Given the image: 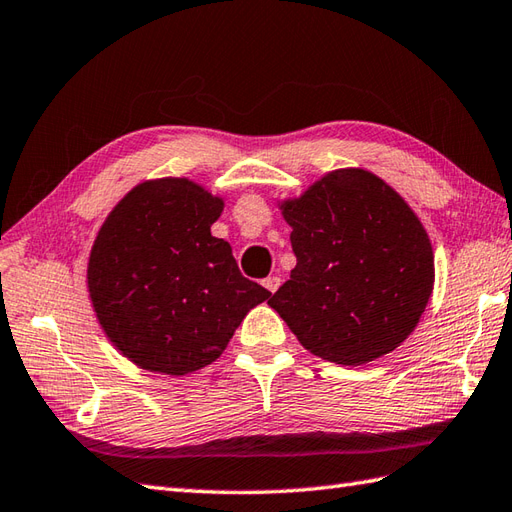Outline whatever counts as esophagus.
Instances as JSON below:
<instances>
[{
  "instance_id": "34e87169",
  "label": "esophagus",
  "mask_w": 512,
  "mask_h": 512,
  "mask_svg": "<svg viewBox=\"0 0 512 512\" xmlns=\"http://www.w3.org/2000/svg\"><path fill=\"white\" fill-rule=\"evenodd\" d=\"M279 285H281V279H279L277 275H270V277L264 279V288H266L268 292H272V294H275V292L279 290Z\"/></svg>"
}]
</instances>
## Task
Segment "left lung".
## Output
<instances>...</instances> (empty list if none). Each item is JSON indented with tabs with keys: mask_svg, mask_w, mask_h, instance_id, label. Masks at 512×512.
Wrapping results in <instances>:
<instances>
[{
	"mask_svg": "<svg viewBox=\"0 0 512 512\" xmlns=\"http://www.w3.org/2000/svg\"><path fill=\"white\" fill-rule=\"evenodd\" d=\"M296 266L268 305L303 347L342 366L373 362L417 327L434 283L432 244L382 178L336 170L283 202Z\"/></svg>",
	"mask_w": 512,
	"mask_h": 512,
	"instance_id": "8db88e82",
	"label": "left lung"
}]
</instances>
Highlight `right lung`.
I'll list each match as a JSON object with an SVG mask.
<instances>
[{
	"instance_id": "1",
	"label": "right lung",
	"mask_w": 512,
	"mask_h": 512,
	"mask_svg": "<svg viewBox=\"0 0 512 512\" xmlns=\"http://www.w3.org/2000/svg\"><path fill=\"white\" fill-rule=\"evenodd\" d=\"M222 200L187 178L137 185L106 218L89 257V294L106 336L130 362L187 375L227 349L270 292L246 279L211 235Z\"/></svg>"
}]
</instances>
